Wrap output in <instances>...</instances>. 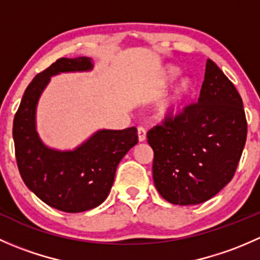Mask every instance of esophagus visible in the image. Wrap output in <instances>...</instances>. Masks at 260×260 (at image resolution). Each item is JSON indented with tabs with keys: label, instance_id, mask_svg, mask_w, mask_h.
Returning a JSON list of instances; mask_svg holds the SVG:
<instances>
[{
	"label": "esophagus",
	"instance_id": "esophagus-1",
	"mask_svg": "<svg viewBox=\"0 0 260 260\" xmlns=\"http://www.w3.org/2000/svg\"><path fill=\"white\" fill-rule=\"evenodd\" d=\"M137 133H138V141H140V142H145L146 138H147V135H146V129H145V128H143V127H140V128H138Z\"/></svg>",
	"mask_w": 260,
	"mask_h": 260
}]
</instances>
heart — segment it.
<instances>
[{
    "label": "heart",
    "mask_w": 260,
    "mask_h": 260,
    "mask_svg": "<svg viewBox=\"0 0 260 260\" xmlns=\"http://www.w3.org/2000/svg\"><path fill=\"white\" fill-rule=\"evenodd\" d=\"M180 74V69L174 65H167L161 73L159 78V85L166 86L172 83ZM193 89V83L190 77H182L175 83L171 93L161 102L158 106V114L162 117H170V115L177 114L187 98L190 96Z\"/></svg>",
    "instance_id": "1"
}]
</instances>
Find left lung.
Here are the masks:
<instances>
[{"instance_id":"1","label":"left lung","mask_w":260,"mask_h":260,"mask_svg":"<svg viewBox=\"0 0 260 260\" xmlns=\"http://www.w3.org/2000/svg\"><path fill=\"white\" fill-rule=\"evenodd\" d=\"M242 96L210 59L198 103L148 131L153 181L175 205H198L230 182L246 141Z\"/></svg>"}]
</instances>
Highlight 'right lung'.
<instances>
[{"label":"right lung","mask_w":260,"mask_h":260,"mask_svg":"<svg viewBox=\"0 0 260 260\" xmlns=\"http://www.w3.org/2000/svg\"><path fill=\"white\" fill-rule=\"evenodd\" d=\"M90 57H61L28 84L14 119L12 136L18 171L40 200L65 212H83L101 205L113 186L120 159L138 143L137 128L99 129L69 151L48 147L36 131L39 99L51 77L90 72Z\"/></svg>","instance_id":"1"}]
</instances>
